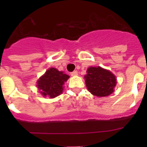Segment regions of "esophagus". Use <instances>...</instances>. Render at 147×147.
I'll return each mask as SVG.
<instances>
[{
    "instance_id": "obj_1",
    "label": "esophagus",
    "mask_w": 147,
    "mask_h": 147,
    "mask_svg": "<svg viewBox=\"0 0 147 147\" xmlns=\"http://www.w3.org/2000/svg\"><path fill=\"white\" fill-rule=\"evenodd\" d=\"M71 75L72 76H77L78 75V72L76 71H73V72L71 73Z\"/></svg>"
}]
</instances>
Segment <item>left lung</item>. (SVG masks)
<instances>
[{
	"mask_svg": "<svg viewBox=\"0 0 147 147\" xmlns=\"http://www.w3.org/2000/svg\"><path fill=\"white\" fill-rule=\"evenodd\" d=\"M85 79L88 90L96 96H107L113 93L116 85L115 75L99 66L88 67Z\"/></svg>",
	"mask_w": 147,
	"mask_h": 147,
	"instance_id": "left-lung-1",
	"label": "left lung"
}]
</instances>
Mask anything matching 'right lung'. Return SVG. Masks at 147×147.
I'll return each instance as SVG.
<instances>
[{"label":"right lung","instance_id":"add662e5","mask_svg":"<svg viewBox=\"0 0 147 147\" xmlns=\"http://www.w3.org/2000/svg\"><path fill=\"white\" fill-rule=\"evenodd\" d=\"M69 77L62 71L51 67L37 80V86L43 96L55 98L62 93L63 85Z\"/></svg>","mask_w":147,"mask_h":147}]
</instances>
